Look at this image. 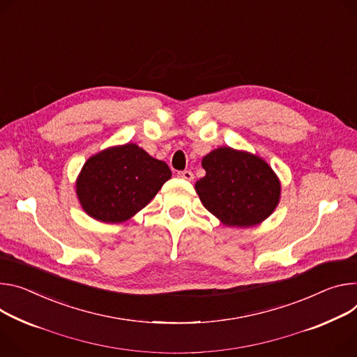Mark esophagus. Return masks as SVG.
I'll return each mask as SVG.
<instances>
[{"instance_id":"esophagus-1","label":"esophagus","mask_w":357,"mask_h":357,"mask_svg":"<svg viewBox=\"0 0 357 357\" xmlns=\"http://www.w3.org/2000/svg\"><path fill=\"white\" fill-rule=\"evenodd\" d=\"M178 176L185 179V181H192L193 179V174L190 171H181V172H178Z\"/></svg>"}]
</instances>
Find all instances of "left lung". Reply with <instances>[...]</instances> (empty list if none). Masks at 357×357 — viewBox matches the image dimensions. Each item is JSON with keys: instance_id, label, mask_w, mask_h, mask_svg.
I'll use <instances>...</instances> for the list:
<instances>
[{"instance_id": "left-lung-1", "label": "left lung", "mask_w": 357, "mask_h": 357, "mask_svg": "<svg viewBox=\"0 0 357 357\" xmlns=\"http://www.w3.org/2000/svg\"><path fill=\"white\" fill-rule=\"evenodd\" d=\"M206 175L195 183L204 206L225 225L253 226L278 206L280 183L256 155L223 146L202 159Z\"/></svg>"}]
</instances>
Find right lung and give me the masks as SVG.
<instances>
[{"mask_svg": "<svg viewBox=\"0 0 357 357\" xmlns=\"http://www.w3.org/2000/svg\"><path fill=\"white\" fill-rule=\"evenodd\" d=\"M171 176L164 160L152 158L135 144H126L85 162L77 181V195L93 219L119 223L145 208Z\"/></svg>", "mask_w": 357, "mask_h": 357, "instance_id": "right-lung-1", "label": "right lung"}]
</instances>
